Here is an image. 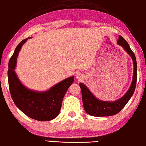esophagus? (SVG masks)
Listing matches in <instances>:
<instances>
[{"instance_id": "obj_1", "label": "esophagus", "mask_w": 146, "mask_h": 146, "mask_svg": "<svg viewBox=\"0 0 146 146\" xmlns=\"http://www.w3.org/2000/svg\"><path fill=\"white\" fill-rule=\"evenodd\" d=\"M76 77L77 78V79H79V80L82 79L83 75L80 73H77V75H76Z\"/></svg>"}]
</instances>
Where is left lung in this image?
<instances>
[{"mask_svg": "<svg viewBox=\"0 0 146 146\" xmlns=\"http://www.w3.org/2000/svg\"><path fill=\"white\" fill-rule=\"evenodd\" d=\"M117 44L121 45L127 53L131 56L134 64V72L133 81L131 83L130 88L127 93L121 99L114 101V102H108V101H100L90 92L88 88L82 83H80L79 86L81 89L82 98L84 108L86 112L93 115V116H108L113 115L119 112L126 104L128 103L129 99L133 96L136 88V79H137V64H136V57L134 52L132 51L128 43L121 36H119V40Z\"/></svg>", "mask_w": 146, "mask_h": 146, "instance_id": "1", "label": "left lung"}]
</instances>
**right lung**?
<instances>
[{
	"mask_svg": "<svg viewBox=\"0 0 146 146\" xmlns=\"http://www.w3.org/2000/svg\"><path fill=\"white\" fill-rule=\"evenodd\" d=\"M27 40L28 38L23 40L17 46L9 61V89L15 105L25 114L38 121H49L59 114L62 100L68 88L73 83L74 77L62 80L45 92H34L25 87L18 79L14 69L19 50Z\"/></svg>",
	"mask_w": 146,
	"mask_h": 146,
	"instance_id": "add662e5",
	"label": "right lung"
}]
</instances>
